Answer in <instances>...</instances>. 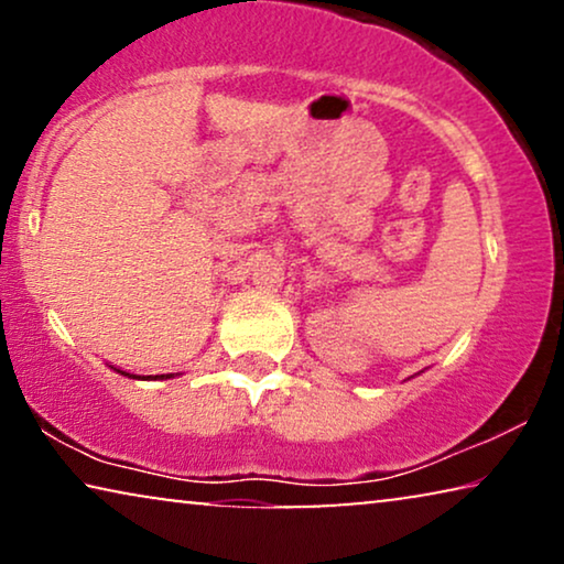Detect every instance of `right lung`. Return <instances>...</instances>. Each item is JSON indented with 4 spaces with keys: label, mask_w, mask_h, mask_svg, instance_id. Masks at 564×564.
<instances>
[{
    "label": "right lung",
    "mask_w": 564,
    "mask_h": 564,
    "mask_svg": "<svg viewBox=\"0 0 564 564\" xmlns=\"http://www.w3.org/2000/svg\"><path fill=\"white\" fill-rule=\"evenodd\" d=\"M115 369V367H112ZM115 372H120V375H128V372H122V369H115ZM128 377H135V375H128ZM164 377H172V375H156L153 377V380H164Z\"/></svg>",
    "instance_id": "right-lung-1"
}]
</instances>
